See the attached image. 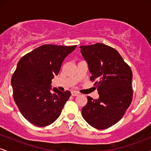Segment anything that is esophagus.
Masks as SVG:
<instances>
[{
    "instance_id": "34e87169",
    "label": "esophagus",
    "mask_w": 151,
    "mask_h": 151,
    "mask_svg": "<svg viewBox=\"0 0 151 151\" xmlns=\"http://www.w3.org/2000/svg\"><path fill=\"white\" fill-rule=\"evenodd\" d=\"M71 94H72V96H78V95L79 94V93L77 92V91H71Z\"/></svg>"
}]
</instances>
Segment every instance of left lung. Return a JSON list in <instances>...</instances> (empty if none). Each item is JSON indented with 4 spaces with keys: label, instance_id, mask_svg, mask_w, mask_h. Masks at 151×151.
<instances>
[{
    "label": "left lung",
    "instance_id": "1",
    "mask_svg": "<svg viewBox=\"0 0 151 151\" xmlns=\"http://www.w3.org/2000/svg\"><path fill=\"white\" fill-rule=\"evenodd\" d=\"M99 97L87 96L82 116L92 127L105 129L114 125L125 114L133 98L131 68L114 48L102 43L80 46Z\"/></svg>",
    "mask_w": 151,
    "mask_h": 151
}]
</instances>
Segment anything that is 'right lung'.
Listing matches in <instances>:
<instances>
[{
    "instance_id": "obj_1",
    "label": "right lung",
    "mask_w": 151,
    "mask_h": 151,
    "mask_svg": "<svg viewBox=\"0 0 151 151\" xmlns=\"http://www.w3.org/2000/svg\"><path fill=\"white\" fill-rule=\"evenodd\" d=\"M76 47L44 45L19 60L11 79L13 99L22 115L33 125H50L61 114L71 93L52 89V79Z\"/></svg>"
}]
</instances>
